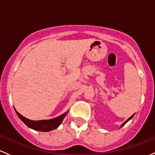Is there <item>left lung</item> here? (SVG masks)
Here are the masks:
<instances>
[{"label": "left lung", "instance_id": "left-lung-1", "mask_svg": "<svg viewBox=\"0 0 155 155\" xmlns=\"http://www.w3.org/2000/svg\"><path fill=\"white\" fill-rule=\"evenodd\" d=\"M134 116V115H132V116H130V118H128V119H127V120H126V121H125V122H124V123H123V124H122V125H121V127H122V126H124V125H125V124H126V123H127V122H128V121H129V120H130V119H132V118H133V116Z\"/></svg>", "mask_w": 155, "mask_h": 155}]
</instances>
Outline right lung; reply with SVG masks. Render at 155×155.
I'll return each mask as SVG.
<instances>
[{
    "label": "right lung",
    "instance_id": "add662e5",
    "mask_svg": "<svg viewBox=\"0 0 155 155\" xmlns=\"http://www.w3.org/2000/svg\"><path fill=\"white\" fill-rule=\"evenodd\" d=\"M15 112H16L17 115H18L19 119H20L25 125L28 126V127H29L30 128L33 129V130L45 132L50 131V130H54V129H56L57 127H58L59 125L62 123L63 119H64L65 116H66L67 113L68 112V111H67V112L63 113V114L60 115L58 117L54 118V119H48V120L33 121L24 117V116H21L18 111H16L15 109Z\"/></svg>",
    "mask_w": 155,
    "mask_h": 155
}]
</instances>
